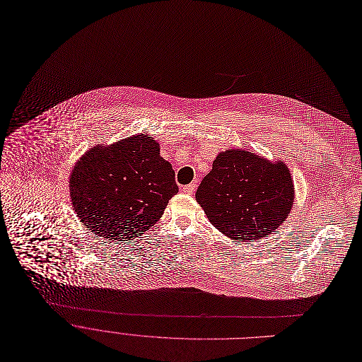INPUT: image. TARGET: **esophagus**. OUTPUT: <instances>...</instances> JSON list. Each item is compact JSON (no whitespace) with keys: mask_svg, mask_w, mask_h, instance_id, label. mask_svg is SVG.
Returning <instances> with one entry per match:
<instances>
[{"mask_svg":"<svg viewBox=\"0 0 362 362\" xmlns=\"http://www.w3.org/2000/svg\"><path fill=\"white\" fill-rule=\"evenodd\" d=\"M195 189H197V185H195L194 182H191V184H188V185H184V187L181 188V191H182L184 194H194Z\"/></svg>","mask_w":362,"mask_h":362,"instance_id":"1","label":"esophagus"}]
</instances>
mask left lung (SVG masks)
<instances>
[{
	"label": "left lung",
	"mask_w": 362,
	"mask_h": 362,
	"mask_svg": "<svg viewBox=\"0 0 362 362\" xmlns=\"http://www.w3.org/2000/svg\"><path fill=\"white\" fill-rule=\"evenodd\" d=\"M209 223L231 240L255 241L279 228L291 212L296 188L291 171L252 151L226 150L195 194Z\"/></svg>",
	"instance_id": "1"
}]
</instances>
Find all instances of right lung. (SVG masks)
Here are the masks:
<instances>
[{"instance_id": "obj_1", "label": "right lung", "mask_w": 362, "mask_h": 362, "mask_svg": "<svg viewBox=\"0 0 362 362\" xmlns=\"http://www.w3.org/2000/svg\"><path fill=\"white\" fill-rule=\"evenodd\" d=\"M173 165L147 134L88 150L69 174L71 204L80 223L110 241L148 231L178 192Z\"/></svg>"}]
</instances>
